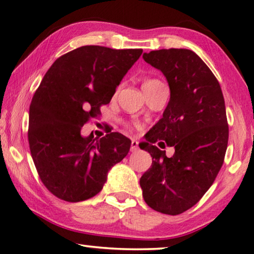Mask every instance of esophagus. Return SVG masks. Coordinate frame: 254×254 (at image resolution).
<instances>
[{"label":"esophagus","instance_id":"34e87169","mask_svg":"<svg viewBox=\"0 0 254 254\" xmlns=\"http://www.w3.org/2000/svg\"><path fill=\"white\" fill-rule=\"evenodd\" d=\"M130 150L132 151V153H134V151L138 150V141H137V140H134V139L131 140V148H130Z\"/></svg>","mask_w":254,"mask_h":254}]
</instances>
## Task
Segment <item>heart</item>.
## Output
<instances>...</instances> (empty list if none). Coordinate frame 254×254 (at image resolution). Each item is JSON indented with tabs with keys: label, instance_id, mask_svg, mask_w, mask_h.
Wrapping results in <instances>:
<instances>
[{
	"label": "heart",
	"instance_id": "b5f03b06",
	"mask_svg": "<svg viewBox=\"0 0 254 254\" xmlns=\"http://www.w3.org/2000/svg\"><path fill=\"white\" fill-rule=\"evenodd\" d=\"M157 83H160L157 81V79H147V81L143 82L142 89L148 88V86H151V85H155V84H157Z\"/></svg>",
	"mask_w": 254,
	"mask_h": 254
}]
</instances>
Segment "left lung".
I'll return each mask as SVG.
<instances>
[{
    "instance_id": "8db88e82",
    "label": "left lung",
    "mask_w": 254,
    "mask_h": 254,
    "mask_svg": "<svg viewBox=\"0 0 254 254\" xmlns=\"http://www.w3.org/2000/svg\"><path fill=\"white\" fill-rule=\"evenodd\" d=\"M142 58L163 73L170 101L139 145L153 157L140 187L149 207L177 215L202 198L224 163L228 143L225 99L218 79L194 51L162 49ZM157 139L175 148L173 157L153 145Z\"/></svg>"
}]
</instances>
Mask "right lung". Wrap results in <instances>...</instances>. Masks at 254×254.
Here are the masks:
<instances>
[{"mask_svg": "<svg viewBox=\"0 0 254 254\" xmlns=\"http://www.w3.org/2000/svg\"><path fill=\"white\" fill-rule=\"evenodd\" d=\"M141 54L85 45L57 59L44 75L30 103L28 142L41 180L58 198L75 203L96 196L127 155L126 135L83 137L81 128L100 114Z\"/></svg>", "mask_w": 254, "mask_h": 254, "instance_id": "1", "label": "right lung"}]
</instances>
